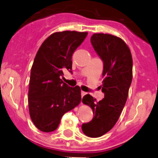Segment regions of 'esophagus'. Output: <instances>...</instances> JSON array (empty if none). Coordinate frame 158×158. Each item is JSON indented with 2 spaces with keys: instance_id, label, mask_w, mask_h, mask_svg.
<instances>
[{
  "instance_id": "esophagus-1",
  "label": "esophagus",
  "mask_w": 158,
  "mask_h": 158,
  "mask_svg": "<svg viewBox=\"0 0 158 158\" xmlns=\"http://www.w3.org/2000/svg\"><path fill=\"white\" fill-rule=\"evenodd\" d=\"M86 92H84V91H81V96H82V97H83L84 95H86Z\"/></svg>"
}]
</instances>
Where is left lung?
I'll list each match as a JSON object with an SVG mask.
<instances>
[{
  "instance_id": "left-lung-1",
  "label": "left lung",
  "mask_w": 158,
  "mask_h": 158,
  "mask_svg": "<svg viewBox=\"0 0 158 158\" xmlns=\"http://www.w3.org/2000/svg\"><path fill=\"white\" fill-rule=\"evenodd\" d=\"M90 42L104 64L101 88L104 98L96 102L89 94L84 96L82 102L90 106L94 116L82 124V129L87 136L97 138L114 127L123 110L132 82V59L129 47L117 36L95 33Z\"/></svg>"
}]
</instances>
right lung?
Returning <instances> with one entry per match:
<instances>
[{
  "label": "right lung",
  "instance_id": "right-lung-1",
  "mask_svg": "<svg viewBox=\"0 0 158 158\" xmlns=\"http://www.w3.org/2000/svg\"><path fill=\"white\" fill-rule=\"evenodd\" d=\"M87 32H54L44 40L32 64L29 87V110L32 122L44 132L55 130L61 117L81 101L79 86L70 87L61 79L72 72V56Z\"/></svg>",
  "mask_w": 158,
  "mask_h": 158
}]
</instances>
